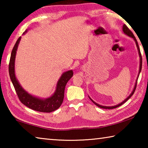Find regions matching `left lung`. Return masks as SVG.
<instances>
[{
    "instance_id": "obj_1",
    "label": "left lung",
    "mask_w": 148,
    "mask_h": 148,
    "mask_svg": "<svg viewBox=\"0 0 148 148\" xmlns=\"http://www.w3.org/2000/svg\"><path fill=\"white\" fill-rule=\"evenodd\" d=\"M123 32H124V33L125 34H126L127 35H128V36H131V37H132V38H133L134 40V41L136 42V46H137V47H138V53H139V56H140V71H139V74L140 73V72H141V70H142V55H141V53H140V47H139V46H138V42H137V40H136V38H135V36H134V34H133V33H132V31H131V30H130L128 27H127V26L125 24H124L123 25ZM138 76H139V74H138ZM138 79V78H137ZM137 81H138V79L136 80V84H135V86H134V89H133V91H132V92H131V94L129 95V96L128 97V98H127L125 100V101H123V102H122L121 103H120V104H117V105H116V106H101V105H99V104H98L97 103H96V102H94L93 101H92V100L90 98V99L91 100V101L93 102V103L96 105V106H97L98 107H99V108H104V109H114V108H117V107H119V106H121L122 104H123L126 101H128V100L131 98V97L132 96V95H133L134 93V91H135V90H136V86H137Z\"/></svg>"
}]
</instances>
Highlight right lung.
I'll use <instances>...</instances> for the list:
<instances>
[{"label":"right lung","instance_id":"1","mask_svg":"<svg viewBox=\"0 0 148 148\" xmlns=\"http://www.w3.org/2000/svg\"><path fill=\"white\" fill-rule=\"evenodd\" d=\"M20 40H21V37H19L17 39L13 47L8 66L10 77L12 84L14 85L17 97H18L21 103H23L26 106L32 110L40 112H46V113L53 112L58 109L62 103L64 99L65 86H66L69 80L73 76V72L72 71H69L64 72L62 75L61 78L59 80L58 84H57L56 91L55 92L54 95L48 99L45 100L38 99L28 94L20 86L16 79V76H15L14 62L17 46H18Z\"/></svg>","mask_w":148,"mask_h":148}]
</instances>
